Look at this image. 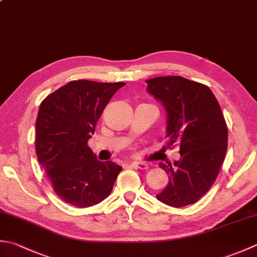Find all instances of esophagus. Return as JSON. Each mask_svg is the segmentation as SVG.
<instances>
[{"mask_svg": "<svg viewBox=\"0 0 257 257\" xmlns=\"http://www.w3.org/2000/svg\"><path fill=\"white\" fill-rule=\"evenodd\" d=\"M133 166L135 168H138L140 170H146L149 168V165L147 163H144V162H135V163H133Z\"/></svg>", "mask_w": 257, "mask_h": 257, "instance_id": "1", "label": "esophagus"}]
</instances>
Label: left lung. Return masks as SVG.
Instances as JSON below:
<instances>
[{
	"label": "left lung",
	"mask_w": 257,
	"mask_h": 257,
	"mask_svg": "<svg viewBox=\"0 0 257 257\" xmlns=\"http://www.w3.org/2000/svg\"><path fill=\"white\" fill-rule=\"evenodd\" d=\"M147 91L167 111L169 148L179 146L180 159L159 164L168 185L156 197L173 207L194 204L208 192L219 174L227 150L228 130L220 105L207 85L169 75L146 81Z\"/></svg>",
	"instance_id": "left-lung-1"
}]
</instances>
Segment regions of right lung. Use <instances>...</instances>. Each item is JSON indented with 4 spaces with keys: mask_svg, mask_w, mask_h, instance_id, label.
Here are the masks:
<instances>
[{
    "mask_svg": "<svg viewBox=\"0 0 257 257\" xmlns=\"http://www.w3.org/2000/svg\"><path fill=\"white\" fill-rule=\"evenodd\" d=\"M124 84L74 80L40 104L35 152L54 193L65 203L90 207L111 193L122 167L99 162L88 140L105 105Z\"/></svg>",
    "mask_w": 257,
    "mask_h": 257,
    "instance_id": "obj_1",
    "label": "right lung"
}]
</instances>
